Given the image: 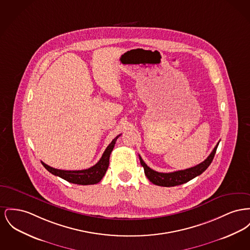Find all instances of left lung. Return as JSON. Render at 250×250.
I'll return each mask as SVG.
<instances>
[{"instance_id": "8db88e82", "label": "left lung", "mask_w": 250, "mask_h": 250, "mask_svg": "<svg viewBox=\"0 0 250 250\" xmlns=\"http://www.w3.org/2000/svg\"><path fill=\"white\" fill-rule=\"evenodd\" d=\"M218 145H219V143L217 144L216 146L214 147L212 152L209 154V156L206 159L204 162H201L193 167H191L189 169L176 171V172H172V173H159L157 171H154L153 169H151L150 167L147 166L146 162L143 161V159L141 158L140 155H139V158H140V162H141L142 166L145 169L146 176L153 184L158 185V186H162V187H173V186L186 183L192 178H194L195 176L201 175L212 162Z\"/></svg>"}]
</instances>
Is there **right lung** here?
I'll use <instances>...</instances> for the list:
<instances>
[{"mask_svg": "<svg viewBox=\"0 0 250 250\" xmlns=\"http://www.w3.org/2000/svg\"><path fill=\"white\" fill-rule=\"evenodd\" d=\"M120 136L121 135H118L117 137L114 138L113 141L109 144V146L106 147L100 161L88 169L78 170V171L77 170L68 171V170H60V169L53 168V167L45 164L44 162H42V163L46 168V170H48L51 174L59 176L63 179L67 180L68 182L78 184V185L96 184L99 181H101V179L103 178V176H104V174L107 170V167L109 164L110 154H111L113 147L115 146V143Z\"/></svg>", "mask_w": 250, "mask_h": 250, "instance_id": "add662e5", "label": "right lung"}]
</instances>
